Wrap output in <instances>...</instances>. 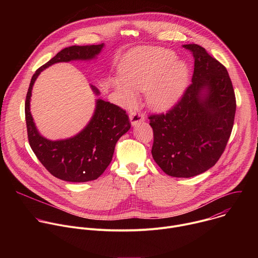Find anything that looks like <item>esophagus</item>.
Wrapping results in <instances>:
<instances>
[{"label":"esophagus","mask_w":258,"mask_h":258,"mask_svg":"<svg viewBox=\"0 0 258 258\" xmlns=\"http://www.w3.org/2000/svg\"><path fill=\"white\" fill-rule=\"evenodd\" d=\"M145 116L142 113H138V112H132L130 114V121L132 126H136L138 123L144 121Z\"/></svg>","instance_id":"obj_1"}]
</instances>
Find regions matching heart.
<instances>
[{
	"label": "heart",
	"mask_w": 258,
	"mask_h": 258,
	"mask_svg": "<svg viewBox=\"0 0 258 258\" xmlns=\"http://www.w3.org/2000/svg\"><path fill=\"white\" fill-rule=\"evenodd\" d=\"M120 79L112 82L120 102L132 106L137 101L135 91H146L147 102L157 112L173 108L185 94L190 80L186 61L176 60L174 52L161 48L137 49L122 59Z\"/></svg>",
	"instance_id": "1"
}]
</instances>
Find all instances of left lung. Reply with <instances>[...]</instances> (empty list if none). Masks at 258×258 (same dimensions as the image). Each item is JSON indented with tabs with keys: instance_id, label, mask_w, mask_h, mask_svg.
<instances>
[{
	"instance_id": "left-lung-1",
	"label": "left lung",
	"mask_w": 258,
	"mask_h": 258,
	"mask_svg": "<svg viewBox=\"0 0 258 258\" xmlns=\"http://www.w3.org/2000/svg\"><path fill=\"white\" fill-rule=\"evenodd\" d=\"M194 57L192 85L168 113L149 117L152 156L174 177H191L222 156L234 125L235 92L224 65L196 44L183 46Z\"/></svg>"
}]
</instances>
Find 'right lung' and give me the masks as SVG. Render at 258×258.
<instances>
[{
	"label": "right lung",
	"mask_w": 258,
	"mask_h": 258,
	"mask_svg": "<svg viewBox=\"0 0 258 258\" xmlns=\"http://www.w3.org/2000/svg\"><path fill=\"white\" fill-rule=\"evenodd\" d=\"M105 44L71 46L35 71L31 78L25 101V120L29 145L35 156L54 176L72 182L97 179L112 160L117 141L131 128L124 110L118 106L96 99L94 113L87 125L77 135L61 140H49L41 135L30 112L32 87L46 68L60 62L96 60ZM95 96L100 91L90 86Z\"/></svg>",
	"instance_id": "1"
}]
</instances>
